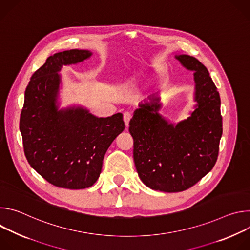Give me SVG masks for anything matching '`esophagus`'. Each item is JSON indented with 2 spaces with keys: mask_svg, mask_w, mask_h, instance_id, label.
<instances>
[{
  "mask_svg": "<svg viewBox=\"0 0 250 250\" xmlns=\"http://www.w3.org/2000/svg\"><path fill=\"white\" fill-rule=\"evenodd\" d=\"M130 119H131V115H130L128 112L124 113V122H125V125L126 127L128 126V124H129Z\"/></svg>",
  "mask_w": 250,
  "mask_h": 250,
  "instance_id": "1",
  "label": "esophagus"
}]
</instances>
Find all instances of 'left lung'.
I'll return each mask as SVG.
<instances>
[{
  "label": "left lung",
  "mask_w": 250,
  "mask_h": 250,
  "mask_svg": "<svg viewBox=\"0 0 250 250\" xmlns=\"http://www.w3.org/2000/svg\"><path fill=\"white\" fill-rule=\"evenodd\" d=\"M175 58L194 71V101L190 117L171 123L160 115L159 94L139 104L129 122L137 174L152 190L175 193L187 190L215 166L223 134L221 99L208 69L195 57Z\"/></svg>",
  "instance_id": "1"
}]
</instances>
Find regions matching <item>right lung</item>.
<instances>
[{"instance_id":"right-lung-1","label":"right lung","mask_w":250,"mask_h":250,"mask_svg":"<svg viewBox=\"0 0 250 250\" xmlns=\"http://www.w3.org/2000/svg\"><path fill=\"white\" fill-rule=\"evenodd\" d=\"M71 49L49 56L30 78L24 92L20 130L30 166L50 184L66 189L89 188L98 180L104 156L125 129L123 114L94 116L82 105L60 108L63 66L92 56Z\"/></svg>"}]
</instances>
